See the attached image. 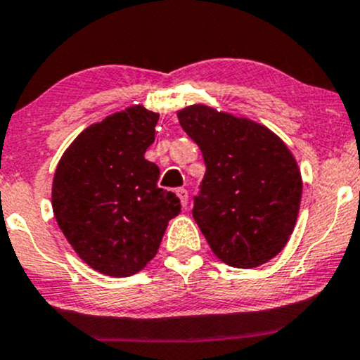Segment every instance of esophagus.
I'll return each instance as SVG.
<instances>
[{
  "mask_svg": "<svg viewBox=\"0 0 360 360\" xmlns=\"http://www.w3.org/2000/svg\"><path fill=\"white\" fill-rule=\"evenodd\" d=\"M176 195H179L181 205H184V207H187V204H188V192L185 191V188H176Z\"/></svg>",
  "mask_w": 360,
  "mask_h": 360,
  "instance_id": "34e87169",
  "label": "esophagus"
}]
</instances>
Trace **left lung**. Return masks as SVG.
Instances as JSON below:
<instances>
[{
  "label": "left lung",
  "mask_w": 360,
  "mask_h": 360,
  "mask_svg": "<svg viewBox=\"0 0 360 360\" xmlns=\"http://www.w3.org/2000/svg\"><path fill=\"white\" fill-rule=\"evenodd\" d=\"M176 115L204 156L192 216L214 255L238 269H255L278 255L296 226L302 193L301 172L284 141L207 105Z\"/></svg>",
  "instance_id": "8db88e82"
}]
</instances>
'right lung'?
Listing matches in <instances>:
<instances>
[{
	"label": "right lung",
	"mask_w": 360,
	"mask_h": 360,
	"mask_svg": "<svg viewBox=\"0 0 360 360\" xmlns=\"http://www.w3.org/2000/svg\"><path fill=\"white\" fill-rule=\"evenodd\" d=\"M160 114L143 105L108 115L76 137L59 160L52 211L78 257L96 272L129 277L158 253L180 199L158 187L144 158Z\"/></svg>",
	"instance_id": "right-lung-1"
}]
</instances>
